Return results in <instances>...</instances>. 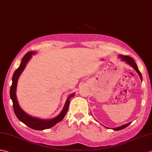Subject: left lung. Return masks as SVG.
Returning <instances> with one entry per match:
<instances>
[{
    "instance_id": "8db88e82",
    "label": "left lung",
    "mask_w": 152,
    "mask_h": 152,
    "mask_svg": "<svg viewBox=\"0 0 152 152\" xmlns=\"http://www.w3.org/2000/svg\"><path fill=\"white\" fill-rule=\"evenodd\" d=\"M119 57H121V59L123 60V61H125L127 63H128V64L131 65L132 67L136 70L137 72L139 74V76L140 77V80H142V75H141V73L139 71L138 67H137V64L135 63V61H134V59L133 58H132L131 57H129V56H123V55H120ZM130 124H131V122L128 123V124H126L125 125H123V126H120V127H118V128H113V129L115 130V131H118V130H121V129H122L126 128V127L128 126Z\"/></svg>"
}]
</instances>
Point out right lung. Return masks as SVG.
Returning a JSON list of instances; mask_svg holds the SVG:
<instances>
[{
    "label": "right lung",
    "instance_id": "obj_1",
    "mask_svg": "<svg viewBox=\"0 0 152 152\" xmlns=\"http://www.w3.org/2000/svg\"><path fill=\"white\" fill-rule=\"evenodd\" d=\"M34 52H28L24 55V57L21 61L20 65L17 68L16 70L13 73V75L12 77V85L11 87H10V97L13 102V107L15 114L18 118L20 121L23 122L24 124L26 125L29 128L34 129L35 130H43L46 129L50 128L56 125L57 123L62 121L63 118L65 117V116L68 111V109L69 107L70 100L69 99L71 97H72L75 94H70L68 97L67 100L65 103L64 107H63V110L61 111V113H60L58 116H56L54 118L50 119V120H42L39 119L37 118L31 117L30 115L26 114L22 109H21L18 104V102L17 100L16 97V88L17 85V81L19 76L20 75L21 72L23 71L24 69L25 68L26 63L29 61V59L31 58V55L34 54Z\"/></svg>",
    "mask_w": 152,
    "mask_h": 152
}]
</instances>
